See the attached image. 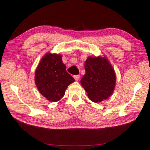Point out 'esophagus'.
<instances>
[{
	"mask_svg": "<svg viewBox=\"0 0 150 150\" xmlns=\"http://www.w3.org/2000/svg\"><path fill=\"white\" fill-rule=\"evenodd\" d=\"M80 76L79 75H75V76H74V78H75V80L76 81H78L79 80H80Z\"/></svg>",
	"mask_w": 150,
	"mask_h": 150,
	"instance_id": "obj_1",
	"label": "esophagus"
}]
</instances>
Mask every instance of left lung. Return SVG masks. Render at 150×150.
<instances>
[{"mask_svg":"<svg viewBox=\"0 0 150 150\" xmlns=\"http://www.w3.org/2000/svg\"><path fill=\"white\" fill-rule=\"evenodd\" d=\"M85 68V75L80 83L89 99L98 103L111 97L116 87V75L106 56H88Z\"/></svg>","mask_w":150,"mask_h":150,"instance_id":"1","label":"left lung"}]
</instances>
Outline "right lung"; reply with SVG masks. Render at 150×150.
<instances>
[{"mask_svg":"<svg viewBox=\"0 0 150 150\" xmlns=\"http://www.w3.org/2000/svg\"><path fill=\"white\" fill-rule=\"evenodd\" d=\"M62 56L48 52L42 58L35 70V81L38 91L47 100L59 101L64 96L68 86L75 80L65 70Z\"/></svg>","mask_w":150,"mask_h":150,"instance_id":"right-lung-1","label":"right lung"}]
</instances>
